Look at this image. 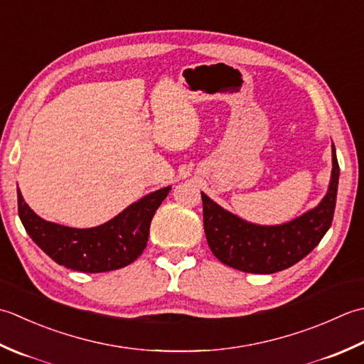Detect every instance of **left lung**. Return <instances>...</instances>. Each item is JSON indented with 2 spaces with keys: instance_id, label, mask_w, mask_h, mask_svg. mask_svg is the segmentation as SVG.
Returning <instances> with one entry per match:
<instances>
[{
  "instance_id": "8db88e82",
  "label": "left lung",
  "mask_w": 364,
  "mask_h": 364,
  "mask_svg": "<svg viewBox=\"0 0 364 364\" xmlns=\"http://www.w3.org/2000/svg\"><path fill=\"white\" fill-rule=\"evenodd\" d=\"M327 195L317 207L289 223L261 226L225 210L201 193L204 231L215 257L247 273H269L289 269L313 251L333 221L339 181L336 149Z\"/></svg>"
}]
</instances>
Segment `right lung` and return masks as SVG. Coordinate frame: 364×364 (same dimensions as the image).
Instances as JSON below:
<instances>
[{
    "label": "right lung",
    "instance_id": "right-lung-1",
    "mask_svg": "<svg viewBox=\"0 0 364 364\" xmlns=\"http://www.w3.org/2000/svg\"><path fill=\"white\" fill-rule=\"evenodd\" d=\"M169 190L171 187L149 193L105 225L89 229L46 221L31 210L17 190L18 217L37 247L59 265L83 273L111 272L136 261L143 253L154 213Z\"/></svg>",
    "mask_w": 364,
    "mask_h": 364
}]
</instances>
